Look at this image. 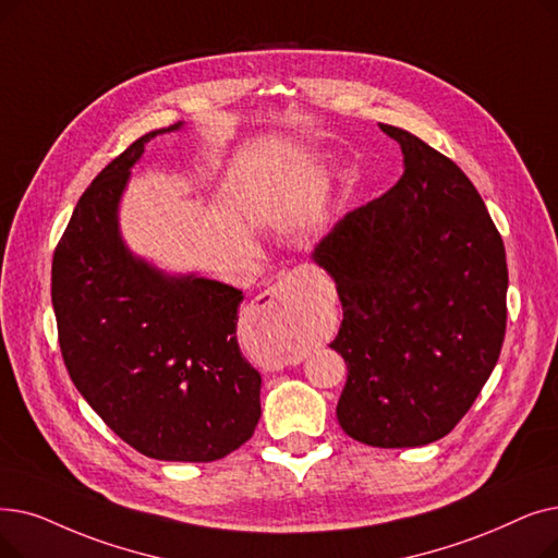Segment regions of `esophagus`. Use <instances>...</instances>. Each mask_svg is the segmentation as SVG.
<instances>
[{
  "mask_svg": "<svg viewBox=\"0 0 558 558\" xmlns=\"http://www.w3.org/2000/svg\"><path fill=\"white\" fill-rule=\"evenodd\" d=\"M307 280H310V276L301 269L282 271L280 278L269 289H266V296L274 299V301H280L284 307L294 305L303 296Z\"/></svg>",
  "mask_w": 558,
  "mask_h": 558,
  "instance_id": "34e87169",
  "label": "esophagus"
}]
</instances>
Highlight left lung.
Listing matches in <instances>:
<instances>
[{
    "instance_id": "left-lung-1",
    "label": "left lung",
    "mask_w": 558,
    "mask_h": 558,
    "mask_svg": "<svg viewBox=\"0 0 558 558\" xmlns=\"http://www.w3.org/2000/svg\"><path fill=\"white\" fill-rule=\"evenodd\" d=\"M405 171L349 211L314 259L335 278L347 362L337 420L383 449L445 438L493 374L506 332L501 234L460 168L422 138L380 125Z\"/></svg>"
}]
</instances>
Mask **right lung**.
<instances>
[{
  "label": "right lung",
  "instance_id": "obj_1",
  "mask_svg": "<svg viewBox=\"0 0 558 558\" xmlns=\"http://www.w3.org/2000/svg\"><path fill=\"white\" fill-rule=\"evenodd\" d=\"M148 132L90 182L52 259L59 347L88 405L130 447L157 460L209 463L259 422L262 378L236 342L239 289L171 278L118 234V201Z\"/></svg>",
  "mask_w": 558,
  "mask_h": 558
}]
</instances>
